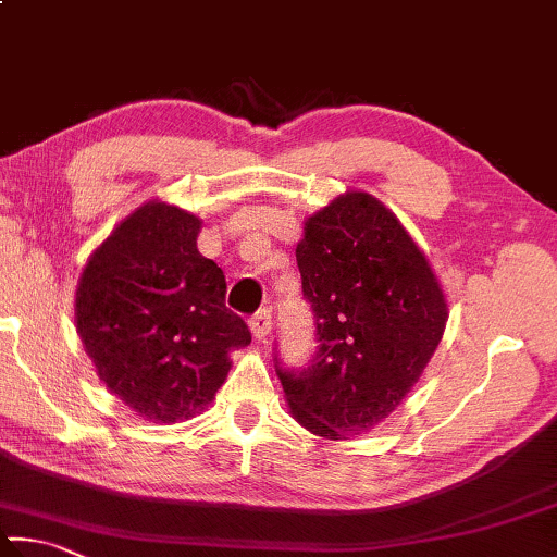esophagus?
Listing matches in <instances>:
<instances>
[{
    "mask_svg": "<svg viewBox=\"0 0 557 557\" xmlns=\"http://www.w3.org/2000/svg\"><path fill=\"white\" fill-rule=\"evenodd\" d=\"M248 323H250L252 336H256L258 341H265L270 329H272V311L260 309V311H256V317H252Z\"/></svg>",
    "mask_w": 557,
    "mask_h": 557,
    "instance_id": "obj_1",
    "label": "esophagus"
}]
</instances>
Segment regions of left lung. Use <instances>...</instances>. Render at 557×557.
Segmentation results:
<instances>
[{"mask_svg": "<svg viewBox=\"0 0 557 557\" xmlns=\"http://www.w3.org/2000/svg\"><path fill=\"white\" fill-rule=\"evenodd\" d=\"M297 265L319 350L307 370L277 368L289 413L313 436L356 438L426 370L446 331V292L401 221L358 189L305 221Z\"/></svg>", "mask_w": 557, "mask_h": 557, "instance_id": "left-lung-1", "label": "left lung"}]
</instances>
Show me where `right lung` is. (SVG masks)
<instances>
[{"instance_id": "1", "label": "right lung", "mask_w": 557, "mask_h": 557, "mask_svg": "<svg viewBox=\"0 0 557 557\" xmlns=\"http://www.w3.org/2000/svg\"><path fill=\"white\" fill-rule=\"evenodd\" d=\"M201 219L150 199L89 256L75 326L97 375L136 417L177 423L224 384L250 331L226 307V277L197 248Z\"/></svg>"}]
</instances>
